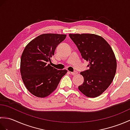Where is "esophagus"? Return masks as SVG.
<instances>
[{
	"label": "esophagus",
	"instance_id": "1",
	"mask_svg": "<svg viewBox=\"0 0 130 130\" xmlns=\"http://www.w3.org/2000/svg\"><path fill=\"white\" fill-rule=\"evenodd\" d=\"M70 74L73 75H76V74H78V72H77L76 71H74V72H70Z\"/></svg>",
	"mask_w": 130,
	"mask_h": 130
}]
</instances>
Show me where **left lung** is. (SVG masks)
I'll return each instance as SVG.
<instances>
[{"label":"left lung","instance_id":"1","mask_svg":"<svg viewBox=\"0 0 130 130\" xmlns=\"http://www.w3.org/2000/svg\"><path fill=\"white\" fill-rule=\"evenodd\" d=\"M82 56L89 62V69L80 73L84 82L79 90L90 98L103 93L114 79L117 68L115 55L111 47L103 37L89 34H69Z\"/></svg>","mask_w":130,"mask_h":130}]
</instances>
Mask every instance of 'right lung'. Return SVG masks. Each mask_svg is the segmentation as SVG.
Masks as SVG:
<instances>
[{
	"label": "right lung",
	"instance_id": "1",
	"mask_svg": "<svg viewBox=\"0 0 130 130\" xmlns=\"http://www.w3.org/2000/svg\"><path fill=\"white\" fill-rule=\"evenodd\" d=\"M67 35L46 34L38 36L27 45L21 59V74L27 89L33 95L43 98L56 89L67 70H58L51 62L57 46Z\"/></svg>",
	"mask_w": 130,
	"mask_h": 130
}]
</instances>
